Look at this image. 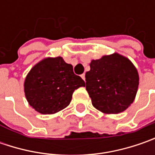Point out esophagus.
Wrapping results in <instances>:
<instances>
[{
	"label": "esophagus",
	"instance_id": "obj_1",
	"mask_svg": "<svg viewBox=\"0 0 155 155\" xmlns=\"http://www.w3.org/2000/svg\"><path fill=\"white\" fill-rule=\"evenodd\" d=\"M81 78H83L84 80L85 81V74H84V73H83V74L81 75Z\"/></svg>",
	"mask_w": 155,
	"mask_h": 155
}]
</instances>
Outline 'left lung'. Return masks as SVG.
<instances>
[{"label": "left lung", "mask_w": 155, "mask_h": 155, "mask_svg": "<svg viewBox=\"0 0 155 155\" xmlns=\"http://www.w3.org/2000/svg\"><path fill=\"white\" fill-rule=\"evenodd\" d=\"M85 74L92 105L105 114H118L134 102L139 75L132 62L118 53L92 60Z\"/></svg>", "instance_id": "8db88e82"}]
</instances>
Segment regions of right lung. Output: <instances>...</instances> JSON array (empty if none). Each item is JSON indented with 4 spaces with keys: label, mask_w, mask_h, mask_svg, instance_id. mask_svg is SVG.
Listing matches in <instances>:
<instances>
[{
    "label": "right lung",
    "mask_w": 155,
    "mask_h": 155,
    "mask_svg": "<svg viewBox=\"0 0 155 155\" xmlns=\"http://www.w3.org/2000/svg\"><path fill=\"white\" fill-rule=\"evenodd\" d=\"M85 83L73 72L63 58H46L28 72L24 91L28 104L44 115L54 114L68 106L75 90Z\"/></svg>",
    "instance_id": "1"
}]
</instances>
